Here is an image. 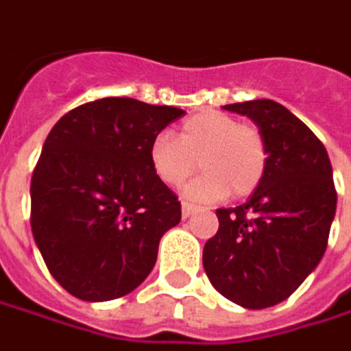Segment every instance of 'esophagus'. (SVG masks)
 <instances>
[{
  "label": "esophagus",
  "mask_w": 351,
  "mask_h": 351,
  "mask_svg": "<svg viewBox=\"0 0 351 351\" xmlns=\"http://www.w3.org/2000/svg\"><path fill=\"white\" fill-rule=\"evenodd\" d=\"M196 208L193 206V204H189V202H182V206H180V215H182V218H189L193 213H195Z\"/></svg>",
  "instance_id": "34e87169"
}]
</instances>
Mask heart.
<instances>
[{
  "instance_id": "b5f03b06",
  "label": "heart",
  "mask_w": 351,
  "mask_h": 351,
  "mask_svg": "<svg viewBox=\"0 0 351 351\" xmlns=\"http://www.w3.org/2000/svg\"><path fill=\"white\" fill-rule=\"evenodd\" d=\"M204 175L193 180L184 196L193 202H215L228 193L248 196L266 173V143L252 125L220 111H202L186 119L178 138L158 133L149 145L155 175L169 186H180L198 169Z\"/></svg>"
}]
</instances>
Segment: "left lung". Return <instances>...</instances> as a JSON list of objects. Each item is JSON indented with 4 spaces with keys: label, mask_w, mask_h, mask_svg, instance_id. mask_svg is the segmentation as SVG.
Masks as SVG:
<instances>
[{
    "label": "left lung",
    "mask_w": 351,
    "mask_h": 351,
    "mask_svg": "<svg viewBox=\"0 0 351 351\" xmlns=\"http://www.w3.org/2000/svg\"><path fill=\"white\" fill-rule=\"evenodd\" d=\"M256 123L266 173L237 208H218V232L202 266L218 292L248 310L286 300L326 252L336 217L332 165L324 145L296 114L270 99L224 105Z\"/></svg>",
    "instance_id": "8db88e82"
}]
</instances>
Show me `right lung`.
<instances>
[{
	"label": "right lung",
	"instance_id": "add662e5",
	"mask_svg": "<svg viewBox=\"0 0 351 351\" xmlns=\"http://www.w3.org/2000/svg\"><path fill=\"white\" fill-rule=\"evenodd\" d=\"M184 111L107 97L63 114L32 178V230L51 276L85 302L133 292L155 268L180 202L149 145Z\"/></svg>",
	"mask_w": 351,
	"mask_h": 351
}]
</instances>
